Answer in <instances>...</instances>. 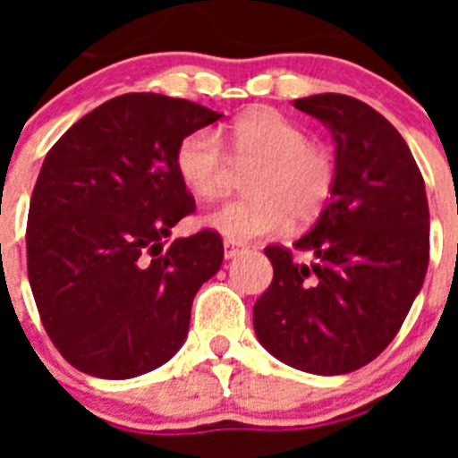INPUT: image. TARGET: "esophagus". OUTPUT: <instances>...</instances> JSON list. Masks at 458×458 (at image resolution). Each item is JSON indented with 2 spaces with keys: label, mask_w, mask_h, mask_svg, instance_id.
<instances>
[{
  "label": "esophagus",
  "mask_w": 458,
  "mask_h": 458,
  "mask_svg": "<svg viewBox=\"0 0 458 458\" xmlns=\"http://www.w3.org/2000/svg\"><path fill=\"white\" fill-rule=\"evenodd\" d=\"M241 252V245H236L233 241H225V259H233Z\"/></svg>",
  "instance_id": "1"
}]
</instances>
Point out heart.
<instances>
[{"label": "heart", "mask_w": 458, "mask_h": 458, "mask_svg": "<svg viewBox=\"0 0 458 458\" xmlns=\"http://www.w3.org/2000/svg\"><path fill=\"white\" fill-rule=\"evenodd\" d=\"M229 156L250 167V197L226 201L204 217L206 226L229 241H252L286 229L289 220L310 222L326 208L335 190V157L305 131L275 109H252L225 131ZM176 172L199 199H217L229 181V160L213 131H194L176 148Z\"/></svg>", "instance_id": "obj_1"}]
</instances>
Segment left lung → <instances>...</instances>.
<instances>
[{"label": "left lung", "instance_id": "8db88e82", "mask_svg": "<svg viewBox=\"0 0 458 458\" xmlns=\"http://www.w3.org/2000/svg\"><path fill=\"white\" fill-rule=\"evenodd\" d=\"M327 125L335 190L293 249L268 245L273 282L254 302V333L293 369L337 376L365 367L399 333L428 266L424 179L394 125L344 93L293 100Z\"/></svg>", "mask_w": 458, "mask_h": 458}]
</instances>
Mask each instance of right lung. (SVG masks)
I'll use <instances>...</instances> for the list:
<instances>
[{
	"mask_svg": "<svg viewBox=\"0 0 458 458\" xmlns=\"http://www.w3.org/2000/svg\"><path fill=\"white\" fill-rule=\"evenodd\" d=\"M222 114L160 93H123L47 151L30 201L27 273L40 321L75 369L132 378L188 337L194 293L220 270L217 232L167 242L194 213L176 148Z\"/></svg>",
	"mask_w": 458,
	"mask_h": 458,
	"instance_id": "add662e5",
	"label": "right lung"
}]
</instances>
